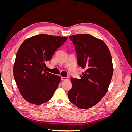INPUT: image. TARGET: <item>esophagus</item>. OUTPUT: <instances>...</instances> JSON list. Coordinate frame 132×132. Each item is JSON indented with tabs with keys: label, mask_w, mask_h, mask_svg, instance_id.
I'll return each mask as SVG.
<instances>
[{
	"label": "esophagus",
	"mask_w": 132,
	"mask_h": 132,
	"mask_svg": "<svg viewBox=\"0 0 132 132\" xmlns=\"http://www.w3.org/2000/svg\"><path fill=\"white\" fill-rule=\"evenodd\" d=\"M61 80L62 81H64V80H68V78L67 77H61Z\"/></svg>",
	"instance_id": "obj_1"
}]
</instances>
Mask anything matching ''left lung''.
I'll return each mask as SVG.
<instances>
[{"label":"left lung","instance_id":"left-lung-1","mask_svg":"<svg viewBox=\"0 0 132 132\" xmlns=\"http://www.w3.org/2000/svg\"><path fill=\"white\" fill-rule=\"evenodd\" d=\"M74 43L78 64L85 71L80 79H70L69 101L81 109L95 106L106 94L113 73L109 49L103 41L89 34L69 37Z\"/></svg>","mask_w":132,"mask_h":132}]
</instances>
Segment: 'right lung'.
Instances as JSON below:
<instances>
[{
  "mask_svg": "<svg viewBox=\"0 0 132 132\" xmlns=\"http://www.w3.org/2000/svg\"><path fill=\"white\" fill-rule=\"evenodd\" d=\"M67 37L40 34L26 39L18 51L14 77L22 97L29 102L41 105L52 97L61 77L45 70V63Z\"/></svg>",
  "mask_w": 132,
  "mask_h": 132,
  "instance_id": "1",
  "label": "right lung"
}]
</instances>
